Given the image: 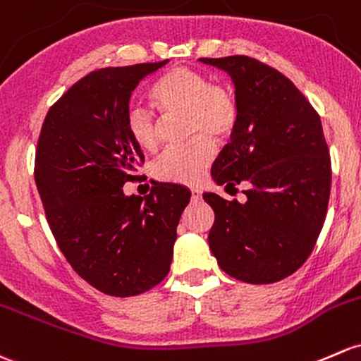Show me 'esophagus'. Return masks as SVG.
<instances>
[{
  "label": "esophagus",
  "instance_id": "obj_1",
  "mask_svg": "<svg viewBox=\"0 0 361 361\" xmlns=\"http://www.w3.org/2000/svg\"><path fill=\"white\" fill-rule=\"evenodd\" d=\"M190 192H192V199H193V200H199L200 197H202V190H200L199 187H193Z\"/></svg>",
  "mask_w": 361,
  "mask_h": 361
}]
</instances>
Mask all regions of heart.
<instances>
[{"instance_id": "b5f03b06", "label": "heart", "mask_w": 361, "mask_h": 361, "mask_svg": "<svg viewBox=\"0 0 361 361\" xmlns=\"http://www.w3.org/2000/svg\"><path fill=\"white\" fill-rule=\"evenodd\" d=\"M150 100L166 119L185 117L187 145L166 152L154 166V174L162 181L193 185L216 157L214 140L233 133L238 107L228 88L211 85L200 72L176 67L162 75L150 90ZM126 128L131 140L142 150L155 152L161 145V119L140 105L126 114Z\"/></svg>"}]
</instances>
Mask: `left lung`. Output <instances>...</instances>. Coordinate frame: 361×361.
I'll list each match as a JSON object with an SVG mask.
<instances>
[{
  "instance_id": "1",
  "label": "left lung",
  "mask_w": 361,
  "mask_h": 361,
  "mask_svg": "<svg viewBox=\"0 0 361 361\" xmlns=\"http://www.w3.org/2000/svg\"><path fill=\"white\" fill-rule=\"evenodd\" d=\"M235 86L237 126L212 164L216 185L249 183L245 202L204 192L214 211L209 249L247 283H273L302 267L327 216L331 155L320 116L282 72L250 56L200 59Z\"/></svg>"
}]
</instances>
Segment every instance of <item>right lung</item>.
Here are the masks:
<instances>
[{"mask_svg":"<svg viewBox=\"0 0 361 361\" xmlns=\"http://www.w3.org/2000/svg\"><path fill=\"white\" fill-rule=\"evenodd\" d=\"M168 62L90 72L48 111L37 142L34 178L56 244L81 279L116 298L164 280L190 202L181 185L123 190L143 161L126 128L131 94Z\"/></svg>","mask_w":361,"mask_h":361,"instance_id":"right-lung-1","label":"right lung"}]
</instances>
